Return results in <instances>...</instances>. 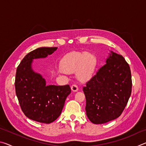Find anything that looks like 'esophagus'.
Here are the masks:
<instances>
[{"mask_svg":"<svg viewBox=\"0 0 146 146\" xmlns=\"http://www.w3.org/2000/svg\"><path fill=\"white\" fill-rule=\"evenodd\" d=\"M71 89L73 91H77L78 90V86H77V85H76V84H73L72 86H71Z\"/></svg>","mask_w":146,"mask_h":146,"instance_id":"1","label":"esophagus"}]
</instances>
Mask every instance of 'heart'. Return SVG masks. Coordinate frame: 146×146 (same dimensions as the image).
Listing matches in <instances>:
<instances>
[{
	"label": "heart",
	"mask_w": 146,
	"mask_h": 146,
	"mask_svg": "<svg viewBox=\"0 0 146 146\" xmlns=\"http://www.w3.org/2000/svg\"><path fill=\"white\" fill-rule=\"evenodd\" d=\"M96 64L97 58L93 54L88 52H72L62 58L60 68L66 73L76 71L78 80L84 82L93 75Z\"/></svg>",
	"instance_id": "b5f03b06"
}]
</instances>
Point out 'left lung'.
<instances>
[{"mask_svg":"<svg viewBox=\"0 0 146 146\" xmlns=\"http://www.w3.org/2000/svg\"><path fill=\"white\" fill-rule=\"evenodd\" d=\"M131 73L122 55L111 51L102 66L83 88L86 115L95 124L119 117L131 93Z\"/></svg>","mask_w":146,"mask_h":146,"instance_id":"8db88e82","label":"left lung"}]
</instances>
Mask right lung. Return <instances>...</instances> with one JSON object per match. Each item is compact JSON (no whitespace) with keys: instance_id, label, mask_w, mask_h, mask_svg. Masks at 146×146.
Returning a JSON list of instances; mask_svg holds the SVG:
<instances>
[{"instance_id":"right-lung-1","label":"right lung","mask_w":146,"mask_h":146,"mask_svg":"<svg viewBox=\"0 0 146 146\" xmlns=\"http://www.w3.org/2000/svg\"><path fill=\"white\" fill-rule=\"evenodd\" d=\"M56 49L42 47L35 49L24 56L17 68L15 87L21 110L29 119L40 123L55 121L71 93L69 85H46L42 76L32 70L33 59L45 58Z\"/></svg>"}]
</instances>
